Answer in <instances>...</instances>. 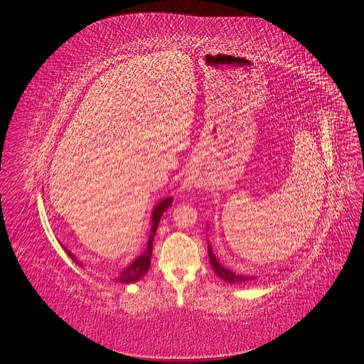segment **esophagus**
<instances>
[{
	"label": "esophagus",
	"instance_id": "obj_1",
	"mask_svg": "<svg viewBox=\"0 0 364 364\" xmlns=\"http://www.w3.org/2000/svg\"><path fill=\"white\" fill-rule=\"evenodd\" d=\"M196 173L194 171H188L186 173V178L183 181V188H191L193 185H196Z\"/></svg>",
	"mask_w": 364,
	"mask_h": 364
}]
</instances>
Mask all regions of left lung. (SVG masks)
Returning <instances> with one entry per match:
<instances>
[{"label":"left lung","mask_w":364,"mask_h":364,"mask_svg":"<svg viewBox=\"0 0 364 364\" xmlns=\"http://www.w3.org/2000/svg\"><path fill=\"white\" fill-rule=\"evenodd\" d=\"M208 257H209V261H211V266H213V270L217 273L218 278H222L223 281L229 282V284H237V282H246V281H252L255 279L253 277H249V274H241V273H235L232 270H229L226 267H223L222 264H220V261L215 258L214 252L211 249V246H208Z\"/></svg>","instance_id":"left-lung-1"}]
</instances>
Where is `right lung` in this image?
<instances>
[{"mask_svg":"<svg viewBox=\"0 0 364 364\" xmlns=\"http://www.w3.org/2000/svg\"><path fill=\"white\" fill-rule=\"evenodd\" d=\"M171 203H173V197H165V199H162L155 208H153L151 217H150L151 226H150V232H149L147 247L144 249V252H142L139 257H136L134 261H132L126 269H123V270L119 272V274L115 278L117 282H121V284L136 282L139 278L144 277V274L149 272V269H150V259H151V250H153V238H155L156 229H158V225H159V220H161L164 211H167V209L171 206ZM63 249L73 258V261L75 264H79V266L83 267V264L79 259H77L67 247H63Z\"/></svg>","mask_w":364,"mask_h":364,"instance_id":"add662e5","label":"right lung"}]
</instances>
